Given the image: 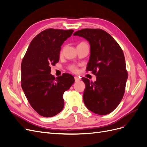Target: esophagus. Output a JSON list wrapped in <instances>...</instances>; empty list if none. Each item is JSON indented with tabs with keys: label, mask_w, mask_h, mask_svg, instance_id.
I'll return each instance as SVG.
<instances>
[{
	"label": "esophagus",
	"mask_w": 147,
	"mask_h": 147,
	"mask_svg": "<svg viewBox=\"0 0 147 147\" xmlns=\"http://www.w3.org/2000/svg\"><path fill=\"white\" fill-rule=\"evenodd\" d=\"M74 79H75V82H78V81H80L81 80V78H80V77H77V76H75V77H74Z\"/></svg>",
	"instance_id": "esophagus-1"
}]
</instances>
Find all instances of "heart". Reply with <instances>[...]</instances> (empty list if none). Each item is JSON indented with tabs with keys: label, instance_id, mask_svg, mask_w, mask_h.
I'll return each mask as SVG.
<instances>
[{
	"label": "heart",
	"instance_id": "b5f03b06",
	"mask_svg": "<svg viewBox=\"0 0 147 147\" xmlns=\"http://www.w3.org/2000/svg\"><path fill=\"white\" fill-rule=\"evenodd\" d=\"M68 69L69 70H70L71 72H76L78 69H77V67L74 65V64H71L68 67Z\"/></svg>",
	"mask_w": 147,
	"mask_h": 147
}]
</instances>
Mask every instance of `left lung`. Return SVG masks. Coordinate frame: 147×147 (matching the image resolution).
Returning a JSON list of instances; mask_svg holds the SVG:
<instances>
[{
    "label": "left lung",
    "mask_w": 147,
    "mask_h": 147,
    "mask_svg": "<svg viewBox=\"0 0 147 147\" xmlns=\"http://www.w3.org/2000/svg\"><path fill=\"white\" fill-rule=\"evenodd\" d=\"M86 39L91 47L87 71L95 75L92 82L83 77L86 84L83 101L92 112L107 115L116 109L122 100L127 78L125 58L117 41L100 29H83L75 32Z\"/></svg>",
    "instance_id": "8db88e82"
}]
</instances>
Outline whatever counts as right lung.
Masks as SVG:
<instances>
[{
  "label": "right lung",
  "instance_id": "right-lung-1",
  "mask_svg": "<svg viewBox=\"0 0 147 147\" xmlns=\"http://www.w3.org/2000/svg\"><path fill=\"white\" fill-rule=\"evenodd\" d=\"M74 30L47 29L37 34L21 63V87L33 109L44 117H52L63 110L64 92L74 83V77L64 74L56 78L51 66L59 61L61 45Z\"/></svg>",
  "mask_w": 147,
  "mask_h": 147
}]
</instances>
